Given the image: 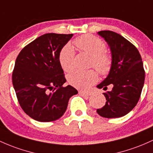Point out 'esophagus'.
<instances>
[{
  "label": "esophagus",
  "instance_id": "obj_1",
  "mask_svg": "<svg viewBox=\"0 0 153 153\" xmlns=\"http://www.w3.org/2000/svg\"><path fill=\"white\" fill-rule=\"evenodd\" d=\"M78 93H79V94L82 96H85V97H87V96H89L91 94L89 91H79Z\"/></svg>",
  "mask_w": 153,
  "mask_h": 153
}]
</instances>
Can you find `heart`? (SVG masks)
<instances>
[{"label":"heart","instance_id":"b5f03b06","mask_svg":"<svg viewBox=\"0 0 153 153\" xmlns=\"http://www.w3.org/2000/svg\"><path fill=\"white\" fill-rule=\"evenodd\" d=\"M74 43L80 51L91 56L90 65L95 68L101 75H106L112 68V57L106 51V44L100 38L84 35L76 38ZM75 51L70 44L65 45L62 48L59 56V61L62 68L65 72H70L74 68ZM68 83L78 89H88L98 80V75L94 70L77 71L69 74Z\"/></svg>","mask_w":153,"mask_h":153}]
</instances>
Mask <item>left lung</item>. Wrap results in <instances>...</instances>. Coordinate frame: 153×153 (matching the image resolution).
<instances>
[{
	"instance_id": "obj_1",
	"label": "left lung",
	"mask_w": 153,
	"mask_h": 153,
	"mask_svg": "<svg viewBox=\"0 0 153 153\" xmlns=\"http://www.w3.org/2000/svg\"><path fill=\"white\" fill-rule=\"evenodd\" d=\"M98 34L108 43L112 62L108 76L97 88L107 90V85H111L112 89L103 93L107 102L97 112L107 118L124 116L140 98L145 77L142 57L138 49L120 34L110 30L100 31Z\"/></svg>"
}]
</instances>
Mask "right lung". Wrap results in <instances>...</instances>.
<instances>
[{"mask_svg": "<svg viewBox=\"0 0 153 153\" xmlns=\"http://www.w3.org/2000/svg\"><path fill=\"white\" fill-rule=\"evenodd\" d=\"M73 34L46 33L22 48L16 58L12 83L22 109L37 121L61 117L78 91L66 82L59 61L62 48Z\"/></svg>", "mask_w": 153, "mask_h": 153, "instance_id": "obj_1", "label": "right lung"}]
</instances>
